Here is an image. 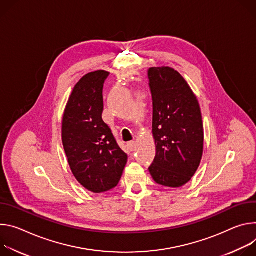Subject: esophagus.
<instances>
[{
  "label": "esophagus",
  "instance_id": "1",
  "mask_svg": "<svg viewBox=\"0 0 256 256\" xmlns=\"http://www.w3.org/2000/svg\"><path fill=\"white\" fill-rule=\"evenodd\" d=\"M127 146H128L130 152H134L135 148H136V142H135V141H130V142L127 144Z\"/></svg>",
  "mask_w": 256,
  "mask_h": 256
}]
</instances>
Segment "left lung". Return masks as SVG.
Listing matches in <instances>:
<instances>
[{"label":"left lung","instance_id":"obj_1","mask_svg":"<svg viewBox=\"0 0 256 256\" xmlns=\"http://www.w3.org/2000/svg\"><path fill=\"white\" fill-rule=\"evenodd\" d=\"M148 74L156 150L148 170L158 184L178 188L191 180L202 158L200 106L186 80L173 68L152 67Z\"/></svg>","mask_w":256,"mask_h":256}]
</instances>
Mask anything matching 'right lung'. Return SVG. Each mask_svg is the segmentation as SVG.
Listing matches in <instances>:
<instances>
[{"mask_svg":"<svg viewBox=\"0 0 256 256\" xmlns=\"http://www.w3.org/2000/svg\"><path fill=\"white\" fill-rule=\"evenodd\" d=\"M108 74L98 70L77 82L62 122L63 146L71 171L84 188L94 193L115 188L128 160L102 118V88Z\"/></svg>","mask_w":256,"mask_h":256,"instance_id":"1","label":"right lung"}]
</instances>
